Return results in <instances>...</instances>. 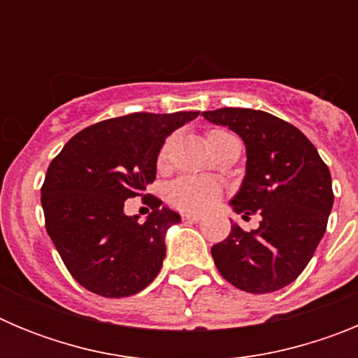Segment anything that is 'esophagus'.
Segmentation results:
<instances>
[{
  "instance_id": "esophagus-1",
  "label": "esophagus",
  "mask_w": 358,
  "mask_h": 358,
  "mask_svg": "<svg viewBox=\"0 0 358 358\" xmlns=\"http://www.w3.org/2000/svg\"><path fill=\"white\" fill-rule=\"evenodd\" d=\"M182 218H185V220H188V222H201L202 215L201 213H192V211H186V213H182Z\"/></svg>"
}]
</instances>
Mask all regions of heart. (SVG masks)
Segmentation results:
<instances>
[{
	"label": "heart",
	"mask_w": 358,
	"mask_h": 358,
	"mask_svg": "<svg viewBox=\"0 0 358 358\" xmlns=\"http://www.w3.org/2000/svg\"><path fill=\"white\" fill-rule=\"evenodd\" d=\"M235 136L222 129H213L206 134L208 147L215 148L217 145L224 143L227 140H233ZM166 157V148H163L159 154V163H163ZM222 194L220 182L211 179V177L199 176H182L170 185L169 201L179 210L186 211H202L210 208Z\"/></svg>",
	"instance_id": "1"
}]
</instances>
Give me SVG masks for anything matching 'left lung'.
I'll use <instances>...</instances> for the list:
<instances>
[{"label":"left lung","instance_id":"1","mask_svg":"<svg viewBox=\"0 0 358 358\" xmlns=\"http://www.w3.org/2000/svg\"><path fill=\"white\" fill-rule=\"evenodd\" d=\"M202 116L229 127L245 145V177L229 202L260 226L231 222L226 240L211 248L215 265L236 289L267 294L290 285L312 260L334 206L331 176L301 131L265 110L224 107Z\"/></svg>","mask_w":358,"mask_h":358}]
</instances>
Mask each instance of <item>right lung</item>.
<instances>
[{"label":"right lung","instance_id":"1","mask_svg":"<svg viewBox=\"0 0 358 358\" xmlns=\"http://www.w3.org/2000/svg\"><path fill=\"white\" fill-rule=\"evenodd\" d=\"M199 116L134 115L94 123L75 134L50 163L41 188L46 231L71 276L103 297H127L159 274L164 236L179 213L144 195L152 213L143 224L122 211L124 201L143 194L156 179L166 136Z\"/></svg>","mask_w":358,"mask_h":358}]
</instances>
